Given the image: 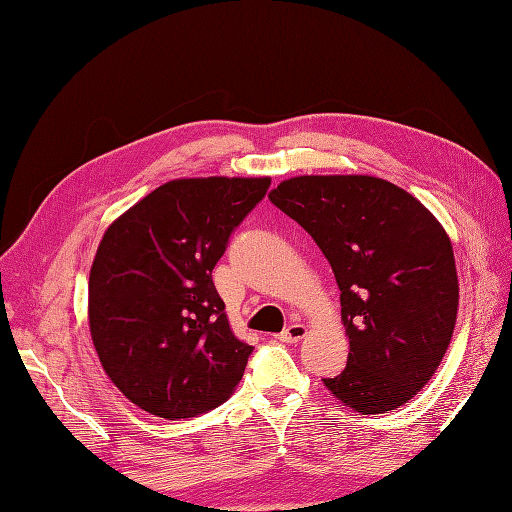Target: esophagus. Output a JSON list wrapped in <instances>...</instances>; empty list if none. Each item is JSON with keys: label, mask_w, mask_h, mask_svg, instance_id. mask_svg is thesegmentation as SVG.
I'll return each instance as SVG.
<instances>
[{"label": "esophagus", "mask_w": 512, "mask_h": 512, "mask_svg": "<svg viewBox=\"0 0 512 512\" xmlns=\"http://www.w3.org/2000/svg\"><path fill=\"white\" fill-rule=\"evenodd\" d=\"M307 335V327L305 324H290V327H286L282 333H280V342L284 344H297L301 342V339Z\"/></svg>", "instance_id": "esophagus-1"}]
</instances>
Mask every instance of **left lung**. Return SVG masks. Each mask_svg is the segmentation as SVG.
<instances>
[{
    "instance_id": "left-lung-1",
    "label": "left lung",
    "mask_w": 512,
    "mask_h": 512,
    "mask_svg": "<svg viewBox=\"0 0 512 512\" xmlns=\"http://www.w3.org/2000/svg\"><path fill=\"white\" fill-rule=\"evenodd\" d=\"M269 200L303 226L335 273L348 365L324 386L361 414L395 410L423 389L455 331L453 245L433 213L369 175H303Z\"/></svg>"
}]
</instances>
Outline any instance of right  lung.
I'll list each match as a JSON object with an SVG mask.
<instances>
[{"label": "right lung", "instance_id": "obj_1", "mask_svg": "<svg viewBox=\"0 0 512 512\" xmlns=\"http://www.w3.org/2000/svg\"><path fill=\"white\" fill-rule=\"evenodd\" d=\"M269 177L175 179L106 228L89 273V331L106 376L160 418L218 408L243 378L211 271Z\"/></svg>", "mask_w": 512, "mask_h": 512}]
</instances>
